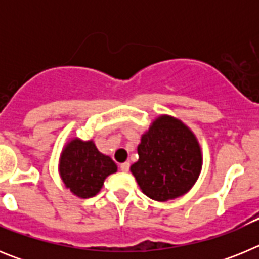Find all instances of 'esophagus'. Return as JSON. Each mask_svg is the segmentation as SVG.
Listing matches in <instances>:
<instances>
[{"label":"esophagus","instance_id":"esophagus-1","mask_svg":"<svg viewBox=\"0 0 259 259\" xmlns=\"http://www.w3.org/2000/svg\"><path fill=\"white\" fill-rule=\"evenodd\" d=\"M120 170H122L123 172H127V171L130 170V162H124V163L120 164Z\"/></svg>","mask_w":259,"mask_h":259}]
</instances>
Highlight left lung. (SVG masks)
<instances>
[{
	"label": "left lung",
	"mask_w": 259,
	"mask_h": 259,
	"mask_svg": "<svg viewBox=\"0 0 259 259\" xmlns=\"http://www.w3.org/2000/svg\"><path fill=\"white\" fill-rule=\"evenodd\" d=\"M137 153L132 175L148 197L161 202L187 193L202 168L201 148L193 132L168 115L155 119L141 136Z\"/></svg>",
	"instance_id": "left-lung-1"
}]
</instances>
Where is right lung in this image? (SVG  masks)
Segmentation results:
<instances>
[{
    "mask_svg": "<svg viewBox=\"0 0 259 259\" xmlns=\"http://www.w3.org/2000/svg\"><path fill=\"white\" fill-rule=\"evenodd\" d=\"M116 172V164L109 155L98 152L95 143L71 140L62 150L59 174L75 196L80 198L93 197L101 191L105 179Z\"/></svg>",
    "mask_w": 259,
    "mask_h": 259,
    "instance_id": "obj_1",
    "label": "right lung"
}]
</instances>
